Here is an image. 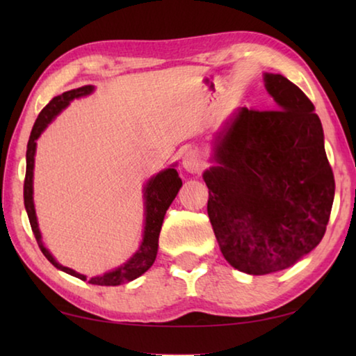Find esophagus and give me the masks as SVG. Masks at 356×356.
Masks as SVG:
<instances>
[{
	"label": "esophagus",
	"instance_id": "esophagus-1",
	"mask_svg": "<svg viewBox=\"0 0 356 356\" xmlns=\"http://www.w3.org/2000/svg\"><path fill=\"white\" fill-rule=\"evenodd\" d=\"M204 160L201 159V155L196 152V150H186L182 156V166L185 171H188L191 174H197L204 170Z\"/></svg>",
	"mask_w": 356,
	"mask_h": 356
}]
</instances>
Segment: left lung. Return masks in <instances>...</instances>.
<instances>
[{"label":"left lung","mask_w":356,"mask_h":356,"mask_svg":"<svg viewBox=\"0 0 356 356\" xmlns=\"http://www.w3.org/2000/svg\"><path fill=\"white\" fill-rule=\"evenodd\" d=\"M278 110L240 108L202 174L226 261L248 275L292 267L321 243L334 200L322 122L286 76L264 74Z\"/></svg>","instance_id":"1"}]
</instances>
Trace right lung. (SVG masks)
<instances>
[{
  "mask_svg": "<svg viewBox=\"0 0 356 356\" xmlns=\"http://www.w3.org/2000/svg\"><path fill=\"white\" fill-rule=\"evenodd\" d=\"M94 91V86L88 84V86H81L72 91L63 92L61 95H56L50 100L44 110L35 119L34 127L31 130V136L28 141L26 149V176H25V185H23V197H25V209L29 218V225L34 232V237L38 240V245L40 251L44 252V256L50 261L56 268L63 270V272L69 273L75 278H80L86 281V276L81 273H76L75 270L69 267H64L56 259L50 254L44 242H42V236L39 231L38 218H35V210H34V201H33V174H34V154L35 146H38V138L40 136L42 131L47 129V125L55 119L59 113H61L65 106H67L72 100L83 97V95H89ZM182 186V180H180L177 171L174 168H168V170L161 171L156 176L150 177L149 182L144 186V234H143V242L140 248L131 256L127 262L120 265L116 270H111L102 276H94V278L88 280L89 284L95 286H119L124 282H130L136 280L138 276H141L144 272L152 267V264L156 257V251H159V236L161 231V225H163V218L168 207L171 206L174 197Z\"/></svg>",
  "mask_w": 356,
  "mask_h": 356,
  "instance_id": "right-lung-1",
  "label": "right lung"
}]
</instances>
